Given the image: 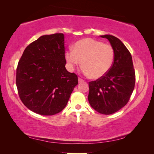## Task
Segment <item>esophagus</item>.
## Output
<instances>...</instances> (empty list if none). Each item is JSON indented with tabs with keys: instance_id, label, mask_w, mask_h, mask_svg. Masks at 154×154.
I'll return each mask as SVG.
<instances>
[{
	"instance_id": "34e87169",
	"label": "esophagus",
	"mask_w": 154,
	"mask_h": 154,
	"mask_svg": "<svg viewBox=\"0 0 154 154\" xmlns=\"http://www.w3.org/2000/svg\"><path fill=\"white\" fill-rule=\"evenodd\" d=\"M84 82L83 79H82V78H78V82L81 83V82Z\"/></svg>"
}]
</instances>
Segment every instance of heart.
I'll use <instances>...</instances> for the list:
<instances>
[{"mask_svg":"<svg viewBox=\"0 0 154 154\" xmlns=\"http://www.w3.org/2000/svg\"><path fill=\"white\" fill-rule=\"evenodd\" d=\"M64 57L70 70L82 64L84 74L90 75L93 79H98L111 69L115 51L109 44L88 37L75 43L73 51H67Z\"/></svg>","mask_w":154,"mask_h":154,"instance_id":"b5f03b06","label":"heart"}]
</instances>
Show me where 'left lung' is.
Listing matches in <instances>:
<instances>
[{
  "mask_svg": "<svg viewBox=\"0 0 154 154\" xmlns=\"http://www.w3.org/2000/svg\"><path fill=\"white\" fill-rule=\"evenodd\" d=\"M107 39L115 51L114 61L105 76L89 82L88 101L94 110L103 115L115 113L127 104L134 90L136 75L131 53L113 35Z\"/></svg>",
  "mask_w": 154,
  "mask_h": 154,
  "instance_id": "8db88e82",
  "label": "left lung"
}]
</instances>
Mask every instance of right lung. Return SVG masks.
Returning <instances> with one entry per match:
<instances>
[{
    "mask_svg": "<svg viewBox=\"0 0 154 154\" xmlns=\"http://www.w3.org/2000/svg\"><path fill=\"white\" fill-rule=\"evenodd\" d=\"M63 33L41 36L26 47L16 68V83L27 108L42 115L59 113L78 84L65 68Z\"/></svg>",
    "mask_w": 154,
    "mask_h": 154,
    "instance_id": "obj_1",
    "label": "right lung"
}]
</instances>
